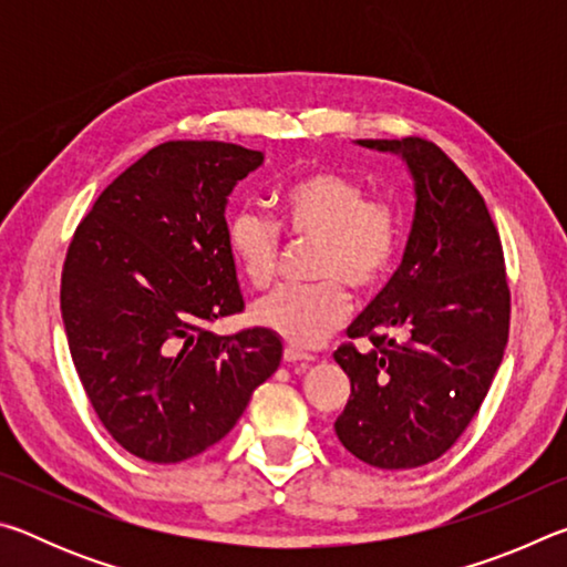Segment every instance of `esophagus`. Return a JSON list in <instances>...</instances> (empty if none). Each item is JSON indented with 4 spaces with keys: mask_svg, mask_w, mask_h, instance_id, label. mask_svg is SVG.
I'll return each mask as SVG.
<instances>
[{
    "mask_svg": "<svg viewBox=\"0 0 567 567\" xmlns=\"http://www.w3.org/2000/svg\"><path fill=\"white\" fill-rule=\"evenodd\" d=\"M282 358H285V362H310L312 354H307V352L297 350V348H285Z\"/></svg>",
    "mask_w": 567,
    "mask_h": 567,
    "instance_id": "obj_1",
    "label": "esophagus"
}]
</instances>
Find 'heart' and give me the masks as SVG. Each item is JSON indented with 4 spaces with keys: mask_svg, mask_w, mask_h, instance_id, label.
<instances>
[{
    "mask_svg": "<svg viewBox=\"0 0 567 567\" xmlns=\"http://www.w3.org/2000/svg\"><path fill=\"white\" fill-rule=\"evenodd\" d=\"M277 225L315 239V285L282 287L252 307V322L295 348H318L350 312V295L368 292L390 272L402 245V213L382 197H364L358 182L328 167L307 169L275 192ZM227 247L252 287L275 280L280 235L260 213L239 209L227 223Z\"/></svg>",
    "mask_w": 567,
    "mask_h": 567,
    "instance_id": "b5f03b06",
    "label": "heart"
}]
</instances>
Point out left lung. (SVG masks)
I'll list each match as a JSON object with an SVG mask.
<instances>
[{
	"instance_id": "obj_1",
	"label": "left lung",
	"mask_w": 567,
	"mask_h": 567,
	"mask_svg": "<svg viewBox=\"0 0 567 567\" xmlns=\"http://www.w3.org/2000/svg\"><path fill=\"white\" fill-rule=\"evenodd\" d=\"M398 155L415 187V215L398 272L348 328L368 338L334 350L350 400L334 435L380 470L437 460L465 433L503 362L511 290L485 199L433 142L358 140Z\"/></svg>"
}]
</instances>
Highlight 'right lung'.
<instances>
[{
	"instance_id": "1",
	"label": "right lung",
	"mask_w": 567,
	"mask_h": 567,
	"mask_svg": "<svg viewBox=\"0 0 567 567\" xmlns=\"http://www.w3.org/2000/svg\"><path fill=\"white\" fill-rule=\"evenodd\" d=\"M262 162L227 142H165L102 192L66 249L60 300L76 375L110 435L147 463L219 443L280 368L275 332L205 328L245 307L225 207Z\"/></svg>"
}]
</instances>
